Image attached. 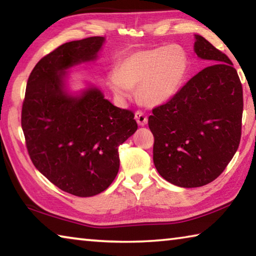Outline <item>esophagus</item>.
<instances>
[{
    "label": "esophagus",
    "instance_id": "obj_1",
    "mask_svg": "<svg viewBox=\"0 0 256 256\" xmlns=\"http://www.w3.org/2000/svg\"><path fill=\"white\" fill-rule=\"evenodd\" d=\"M134 118H136V120L140 126H144V125L148 123V118H146V115L140 110L134 114Z\"/></svg>",
    "mask_w": 256,
    "mask_h": 256
}]
</instances>
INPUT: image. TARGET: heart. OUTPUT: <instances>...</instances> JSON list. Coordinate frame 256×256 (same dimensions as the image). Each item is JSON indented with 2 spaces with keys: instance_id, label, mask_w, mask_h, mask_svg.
Here are the masks:
<instances>
[{
  "instance_id": "b5f03b06",
  "label": "heart",
  "mask_w": 256,
  "mask_h": 256,
  "mask_svg": "<svg viewBox=\"0 0 256 256\" xmlns=\"http://www.w3.org/2000/svg\"><path fill=\"white\" fill-rule=\"evenodd\" d=\"M190 58L180 45L136 50L120 60L108 73V84L120 100L131 98L134 86L148 106H160L174 98L185 84Z\"/></svg>"
}]
</instances>
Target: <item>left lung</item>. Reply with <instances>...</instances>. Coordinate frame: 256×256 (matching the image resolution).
<instances>
[{"instance_id":"left-lung-1","label":"left lung","mask_w":256,"mask_h":256,"mask_svg":"<svg viewBox=\"0 0 256 256\" xmlns=\"http://www.w3.org/2000/svg\"><path fill=\"white\" fill-rule=\"evenodd\" d=\"M194 38L198 58L211 66L148 120L156 170L186 188L209 184L224 170L240 146L242 115V84L232 60L200 34Z\"/></svg>"}]
</instances>
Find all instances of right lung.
Masks as SVG:
<instances>
[{
    "label": "right lung",
    "mask_w": 256,
    "mask_h": 256,
    "mask_svg": "<svg viewBox=\"0 0 256 256\" xmlns=\"http://www.w3.org/2000/svg\"><path fill=\"white\" fill-rule=\"evenodd\" d=\"M105 37L60 45L29 76L21 126L34 167L64 192L86 198L102 193L120 170L118 146L138 124L131 110L105 99L97 86L71 92L73 66L94 62Z\"/></svg>",
    "instance_id": "add662e5"
}]
</instances>
